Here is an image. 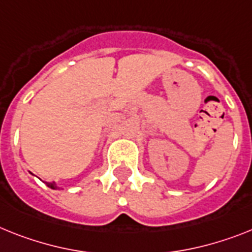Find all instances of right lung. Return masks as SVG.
<instances>
[{
  "label": "right lung",
  "instance_id": "1",
  "mask_svg": "<svg viewBox=\"0 0 252 252\" xmlns=\"http://www.w3.org/2000/svg\"><path fill=\"white\" fill-rule=\"evenodd\" d=\"M47 186H48V187H51V188H54V189L56 188V186H55L52 182H47Z\"/></svg>",
  "mask_w": 252,
  "mask_h": 252
}]
</instances>
